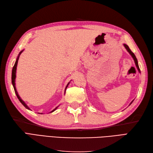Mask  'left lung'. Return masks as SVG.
Segmentation results:
<instances>
[{"instance_id":"8db88e82","label":"left lung","mask_w":153,"mask_h":153,"mask_svg":"<svg viewBox=\"0 0 153 153\" xmlns=\"http://www.w3.org/2000/svg\"><path fill=\"white\" fill-rule=\"evenodd\" d=\"M124 45V46H125V48H126V50L128 51V52L130 54V55L132 56V58H133V59L134 60V62H135V64H136V67H137V70H138V71H139V72H140V68H139V65H138V62H137V59H136V56H135V55H134V53L130 50V48H129V47L126 44H123ZM133 101L134 100H132V102H131V103L130 104V105L132 104V103L133 102Z\"/></svg>"}]
</instances>
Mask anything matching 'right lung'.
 I'll list each match as a JSON object with an SVG mask.
<instances>
[{
	"label": "right lung",
	"instance_id": "add662e5",
	"mask_svg": "<svg viewBox=\"0 0 153 153\" xmlns=\"http://www.w3.org/2000/svg\"><path fill=\"white\" fill-rule=\"evenodd\" d=\"M23 51V50H22L21 51H20V53H19V55H18V56H17V59H16V62H15V65H14V66H13V69H12V85H13V88H14V91H15V93H16V96H17V98L19 99V100L20 101V102L21 103V104H22L27 109H30H30L28 107V105L25 104V102L24 101H23V100L22 99H21V98H20V97L19 96V94H18V93H17V90H16V83H15V81H16V70H17V62H18V60H19V56H20V55L21 54V53H22ZM69 83H70V82L67 84V85H66V88H65V91H66V88L68 87V85H69ZM59 107V106H57V107L56 108H55L53 110V111H51L50 113H52V112H53L54 111H55V110L57 109V108ZM41 114H42V113H41Z\"/></svg>",
	"mask_w": 153,
	"mask_h": 153
}]
</instances>
